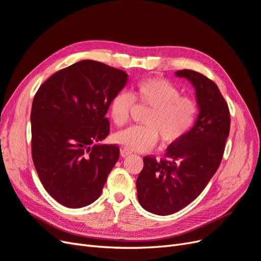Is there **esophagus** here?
I'll return each instance as SVG.
<instances>
[{
	"label": "esophagus",
	"mask_w": 261,
	"mask_h": 261,
	"mask_svg": "<svg viewBox=\"0 0 261 261\" xmlns=\"http://www.w3.org/2000/svg\"><path fill=\"white\" fill-rule=\"evenodd\" d=\"M130 153H132V151H131L130 149H128V148H122V149L120 150V155H121V157L128 156V155H130Z\"/></svg>",
	"instance_id": "34e87169"
}]
</instances>
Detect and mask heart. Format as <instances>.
Returning a JSON list of instances; mask_svg holds the SVG:
<instances>
[{"mask_svg":"<svg viewBox=\"0 0 261 261\" xmlns=\"http://www.w3.org/2000/svg\"><path fill=\"white\" fill-rule=\"evenodd\" d=\"M136 102L149 108L144 116L145 124L132 125L115 134L114 140L125 148L146 151L159 139L166 145L178 143L195 127L200 104L194 96L182 95L171 82L151 77L133 86L131 93L119 91L110 103V117L117 125L127 123Z\"/></svg>","mask_w":261,"mask_h":261,"instance_id":"b5f03b06","label":"heart"}]
</instances>
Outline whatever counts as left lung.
Returning <instances> with one entry per match:
<instances>
[{
    "label": "left lung",
    "instance_id": "8db88e82",
    "mask_svg": "<svg viewBox=\"0 0 261 261\" xmlns=\"http://www.w3.org/2000/svg\"><path fill=\"white\" fill-rule=\"evenodd\" d=\"M196 88L200 114L195 127L178 143L168 146L165 157L145 156L137 179L138 199L146 211L170 215L188 205L217 171L230 131L228 104L217 85L192 70H181Z\"/></svg>",
    "mask_w": 261,
    "mask_h": 261
}]
</instances>
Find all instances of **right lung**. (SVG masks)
Returning <instances> with one entry per match:
<instances>
[{
  "mask_svg": "<svg viewBox=\"0 0 261 261\" xmlns=\"http://www.w3.org/2000/svg\"><path fill=\"white\" fill-rule=\"evenodd\" d=\"M122 70L83 60L41 85L31 110L32 159L46 191L60 204H91L119 158L117 145L98 144L110 133L105 117L127 83Z\"/></svg>",
  "mask_w": 261,
  "mask_h": 261,
  "instance_id": "1",
  "label": "right lung"
}]
</instances>
